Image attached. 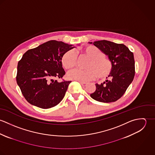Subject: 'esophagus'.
Wrapping results in <instances>:
<instances>
[{
	"mask_svg": "<svg viewBox=\"0 0 155 155\" xmlns=\"http://www.w3.org/2000/svg\"><path fill=\"white\" fill-rule=\"evenodd\" d=\"M81 83V84L83 86V87H85L86 85H87V83H85V82H80Z\"/></svg>",
	"mask_w": 155,
	"mask_h": 155,
	"instance_id": "obj_1",
	"label": "esophagus"
}]
</instances>
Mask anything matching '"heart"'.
I'll list each match as a JSON object with an SVG mask.
<instances>
[{"label": "heart", "instance_id": "1", "mask_svg": "<svg viewBox=\"0 0 155 155\" xmlns=\"http://www.w3.org/2000/svg\"><path fill=\"white\" fill-rule=\"evenodd\" d=\"M82 51L90 58L86 70L75 69L70 71L67 76L70 79L79 82H87L95 78H104L109 75L112 69L110 60L104 56V53L97 47L89 45L84 48ZM63 66L67 70L73 68L76 65V57L73 51L66 52L62 57Z\"/></svg>", "mask_w": 155, "mask_h": 155}]
</instances>
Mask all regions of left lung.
I'll return each instance as SVG.
<instances>
[{"mask_svg": "<svg viewBox=\"0 0 155 155\" xmlns=\"http://www.w3.org/2000/svg\"><path fill=\"white\" fill-rule=\"evenodd\" d=\"M93 44L108 57L112 69L108 76L111 80H106L100 85L96 84V89L90 96L99 102H114L124 94L133 82L135 75L134 54L124 44L106 40L95 41Z\"/></svg>", "mask_w": 155, "mask_h": 155, "instance_id": "obj_1", "label": "left lung"}]
</instances>
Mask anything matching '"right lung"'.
<instances>
[{
  "instance_id": "right-lung-1",
  "label": "right lung",
  "mask_w": 155,
  "mask_h": 155,
  "mask_svg": "<svg viewBox=\"0 0 155 155\" xmlns=\"http://www.w3.org/2000/svg\"><path fill=\"white\" fill-rule=\"evenodd\" d=\"M74 48L61 41H49L24 54L18 63L16 79L30 104L46 109L61 101L71 81L58 82L54 79L65 74L62 57Z\"/></svg>"
}]
</instances>
